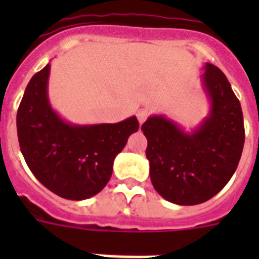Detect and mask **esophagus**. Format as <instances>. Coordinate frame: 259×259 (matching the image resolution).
<instances>
[{
    "mask_svg": "<svg viewBox=\"0 0 259 259\" xmlns=\"http://www.w3.org/2000/svg\"><path fill=\"white\" fill-rule=\"evenodd\" d=\"M148 117H149V111L145 109L140 110V111L137 113V118H138V122H140V123H144Z\"/></svg>",
    "mask_w": 259,
    "mask_h": 259,
    "instance_id": "34e87169",
    "label": "esophagus"
}]
</instances>
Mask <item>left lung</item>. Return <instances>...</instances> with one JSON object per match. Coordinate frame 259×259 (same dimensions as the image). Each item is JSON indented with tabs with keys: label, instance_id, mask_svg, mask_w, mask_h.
I'll use <instances>...</instances> for the list:
<instances>
[{
	"label": "left lung",
	"instance_id": "left-lung-1",
	"mask_svg": "<svg viewBox=\"0 0 259 259\" xmlns=\"http://www.w3.org/2000/svg\"><path fill=\"white\" fill-rule=\"evenodd\" d=\"M204 68L211 110L196 129L187 133L164 115H152L141 126L152 184L175 204H200L221 192L237 169L245 144L243 114L231 84L213 64Z\"/></svg>",
	"mask_w": 259,
	"mask_h": 259
}]
</instances>
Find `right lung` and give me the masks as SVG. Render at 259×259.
<instances>
[{
  "mask_svg": "<svg viewBox=\"0 0 259 259\" xmlns=\"http://www.w3.org/2000/svg\"><path fill=\"white\" fill-rule=\"evenodd\" d=\"M50 64L32 76L17 110L20 149L44 187L68 200H84L105 188L114 158L140 127L137 118L118 123L72 125L48 101Z\"/></svg>",
  "mask_w": 259,
  "mask_h": 259,
  "instance_id": "obj_1",
  "label": "right lung"
}]
</instances>
